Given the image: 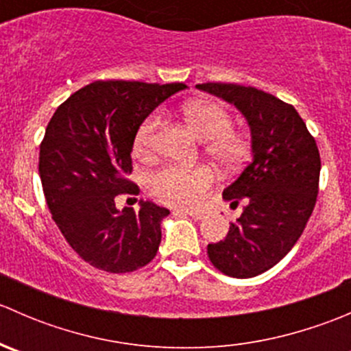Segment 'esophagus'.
Segmentation results:
<instances>
[{"label": "esophagus", "mask_w": 351, "mask_h": 351, "mask_svg": "<svg viewBox=\"0 0 351 351\" xmlns=\"http://www.w3.org/2000/svg\"><path fill=\"white\" fill-rule=\"evenodd\" d=\"M176 212H182V214H186V215H190V217L192 219H197V221H200L202 217H204V212H195V210H176Z\"/></svg>", "instance_id": "esophagus-1"}]
</instances>
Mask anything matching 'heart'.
<instances>
[{"instance_id":"heart-1","label":"heart","mask_w":351,"mask_h":351,"mask_svg":"<svg viewBox=\"0 0 351 351\" xmlns=\"http://www.w3.org/2000/svg\"><path fill=\"white\" fill-rule=\"evenodd\" d=\"M183 115L200 139L207 141L205 154L224 171L239 169L251 156V139L241 130L232 129L229 110L215 100H193L183 107ZM161 123V113L153 112L137 129L134 149L146 156L153 151L154 136ZM214 183L208 166L182 168L165 166L149 178L151 193L159 202L175 207L193 208L200 205Z\"/></svg>"}]
</instances>
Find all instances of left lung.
<instances>
[{
    "mask_svg": "<svg viewBox=\"0 0 351 351\" xmlns=\"http://www.w3.org/2000/svg\"><path fill=\"white\" fill-rule=\"evenodd\" d=\"M198 90L234 105L247 120L253 159L222 197L243 214L207 254L219 271L251 278L270 270L302 234L319 192L316 141L292 105L253 86L202 83Z\"/></svg>",
    "mask_w": 351,
    "mask_h": 351,
    "instance_id": "1",
    "label": "left lung"
}]
</instances>
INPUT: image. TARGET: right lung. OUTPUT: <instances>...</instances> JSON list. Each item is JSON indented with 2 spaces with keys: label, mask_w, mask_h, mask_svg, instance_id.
<instances>
[{
  "label": "right lung",
  "mask_w": 351,
  "mask_h": 351,
  "mask_svg": "<svg viewBox=\"0 0 351 351\" xmlns=\"http://www.w3.org/2000/svg\"><path fill=\"white\" fill-rule=\"evenodd\" d=\"M183 83L95 81L52 115L38 156L45 202L59 231L86 263L127 274L149 263L161 243L168 208L141 200V210L115 207L137 195L132 173L136 132L159 104Z\"/></svg>",
  "instance_id": "1"
}]
</instances>
